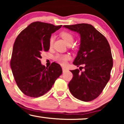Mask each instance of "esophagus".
Masks as SVG:
<instances>
[{
    "mask_svg": "<svg viewBox=\"0 0 124 124\" xmlns=\"http://www.w3.org/2000/svg\"><path fill=\"white\" fill-rule=\"evenodd\" d=\"M67 69H66V68H62V71H63V72H65L66 71Z\"/></svg>",
    "mask_w": 124,
    "mask_h": 124,
    "instance_id": "1",
    "label": "esophagus"
}]
</instances>
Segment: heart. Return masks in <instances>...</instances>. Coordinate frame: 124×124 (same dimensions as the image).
Listing matches in <instances>:
<instances>
[{
  "label": "heart",
  "instance_id": "b5f03b06",
  "mask_svg": "<svg viewBox=\"0 0 124 124\" xmlns=\"http://www.w3.org/2000/svg\"><path fill=\"white\" fill-rule=\"evenodd\" d=\"M61 36L64 39L66 44L73 42V36L72 34L68 31H62L61 33ZM53 43V37H51L49 39V45L51 46ZM70 55L68 54H58L54 58V59L58 63L61 64V65H65L67 63L68 61L70 59Z\"/></svg>",
  "mask_w": 124,
  "mask_h": 124
}]
</instances>
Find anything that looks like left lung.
<instances>
[{
    "label": "left lung",
    "mask_w": 124,
    "mask_h": 124,
    "mask_svg": "<svg viewBox=\"0 0 124 124\" xmlns=\"http://www.w3.org/2000/svg\"><path fill=\"white\" fill-rule=\"evenodd\" d=\"M63 27L80 34V47L73 63L78 67L84 65L82 72L79 69L70 70L73 78L68 85L69 90L76 99L90 101L99 96L110 79L113 60L109 43L91 24L82 23Z\"/></svg>",
    "instance_id": "8db88e82"
}]
</instances>
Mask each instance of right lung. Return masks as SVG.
I'll return each mask as SVG.
<instances>
[{
    "mask_svg": "<svg viewBox=\"0 0 124 124\" xmlns=\"http://www.w3.org/2000/svg\"><path fill=\"white\" fill-rule=\"evenodd\" d=\"M62 26L36 21L16 39L10 66L17 85L26 96L38 97L47 93L62 73L59 64L53 62L45 68L40 61L41 52L49 50L51 34Z\"/></svg>",
    "mask_w": 124,
    "mask_h": 124,
    "instance_id": "add662e5",
    "label": "right lung"
}]
</instances>
